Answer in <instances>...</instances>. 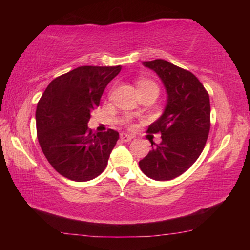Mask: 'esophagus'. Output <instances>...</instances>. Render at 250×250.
Instances as JSON below:
<instances>
[{"label": "esophagus", "instance_id": "obj_1", "mask_svg": "<svg viewBox=\"0 0 250 250\" xmlns=\"http://www.w3.org/2000/svg\"><path fill=\"white\" fill-rule=\"evenodd\" d=\"M132 139H133V136L129 134H126V133H122L121 134V140L123 142H129Z\"/></svg>", "mask_w": 250, "mask_h": 250}]
</instances>
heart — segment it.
Segmentation results:
<instances>
[{
	"label": "heart",
	"mask_w": 250,
	"mask_h": 250,
	"mask_svg": "<svg viewBox=\"0 0 250 250\" xmlns=\"http://www.w3.org/2000/svg\"><path fill=\"white\" fill-rule=\"evenodd\" d=\"M138 88H139V92L142 90H146V88H157V90H158L157 85L150 80H146V78H141V80H139ZM126 122H128V121H126Z\"/></svg>",
	"instance_id": "b5f03b06"
}]
</instances>
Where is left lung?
I'll return each instance as SVG.
<instances>
[{"instance_id":"left-lung-1","label":"left lung","mask_w":250,"mask_h":250,"mask_svg":"<svg viewBox=\"0 0 250 250\" xmlns=\"http://www.w3.org/2000/svg\"><path fill=\"white\" fill-rule=\"evenodd\" d=\"M142 64L160 78L166 104L160 117L149 125V133H160V143L139 162L143 173L156 181L180 176L193 165L206 145L210 128L209 95L190 71L163 59Z\"/></svg>"}]
</instances>
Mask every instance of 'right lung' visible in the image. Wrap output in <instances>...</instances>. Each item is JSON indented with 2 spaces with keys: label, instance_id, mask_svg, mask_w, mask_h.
I'll use <instances>...</instances> for the list:
<instances>
[{
  "label": "right lung",
  "instance_id": "right-lung-1",
  "mask_svg": "<svg viewBox=\"0 0 250 250\" xmlns=\"http://www.w3.org/2000/svg\"><path fill=\"white\" fill-rule=\"evenodd\" d=\"M122 67L83 66L54 78L36 108L37 139L54 169L76 182L100 175L118 132L93 133L87 123L109 82Z\"/></svg>",
  "mask_w": 250,
  "mask_h": 250
}]
</instances>
